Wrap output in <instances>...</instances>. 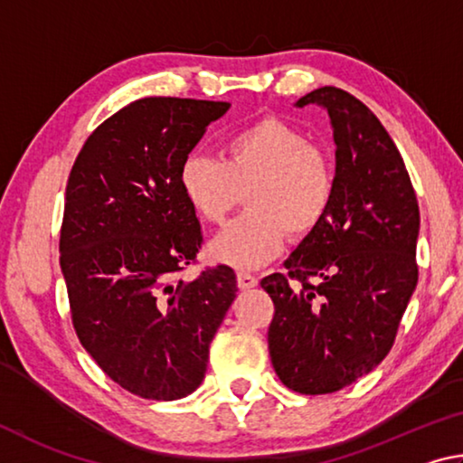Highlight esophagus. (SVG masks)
Masks as SVG:
<instances>
[{
  "instance_id": "esophagus-1",
  "label": "esophagus",
  "mask_w": 463,
  "mask_h": 463,
  "mask_svg": "<svg viewBox=\"0 0 463 463\" xmlns=\"http://www.w3.org/2000/svg\"><path fill=\"white\" fill-rule=\"evenodd\" d=\"M237 286L241 289H250L257 286V278L250 276V273H245V271H239L237 273Z\"/></svg>"
}]
</instances>
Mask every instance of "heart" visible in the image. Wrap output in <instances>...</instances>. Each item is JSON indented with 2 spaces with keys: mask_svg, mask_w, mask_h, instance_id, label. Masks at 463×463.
I'll return each instance as SVG.
<instances>
[{
  "mask_svg": "<svg viewBox=\"0 0 463 463\" xmlns=\"http://www.w3.org/2000/svg\"><path fill=\"white\" fill-rule=\"evenodd\" d=\"M335 182L326 151L279 118H261L232 132L224 159L192 153L179 167V187L206 222H222L247 190V213L208 242L210 260L237 269L271 261L286 232L298 239L315 231L331 208Z\"/></svg>",
  "mask_w": 463,
  "mask_h": 463,
  "instance_id": "obj_1",
  "label": "heart"
}]
</instances>
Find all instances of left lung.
I'll use <instances>...</instances> for the list:
<instances>
[{
  "label": "left lung",
  "mask_w": 463,
  "mask_h": 463,
  "mask_svg": "<svg viewBox=\"0 0 463 463\" xmlns=\"http://www.w3.org/2000/svg\"><path fill=\"white\" fill-rule=\"evenodd\" d=\"M294 106L326 109L336 182L331 208L288 257L286 273L261 279L276 304L268 343L284 386L328 394L392 349L419 281L420 214L402 156L370 108L331 85Z\"/></svg>",
  "instance_id": "8db88e82"
}]
</instances>
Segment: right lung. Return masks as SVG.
<instances>
[{
  "mask_svg": "<svg viewBox=\"0 0 463 463\" xmlns=\"http://www.w3.org/2000/svg\"><path fill=\"white\" fill-rule=\"evenodd\" d=\"M229 101L143 98L91 132L67 182L61 271L75 333L124 390L177 401L200 386L237 298L226 265L192 281L202 231L179 167Z\"/></svg>",
  "mask_w": 463,
  "mask_h": 463,
  "instance_id": "right-lung-1",
  "label": "right lung"
}]
</instances>
